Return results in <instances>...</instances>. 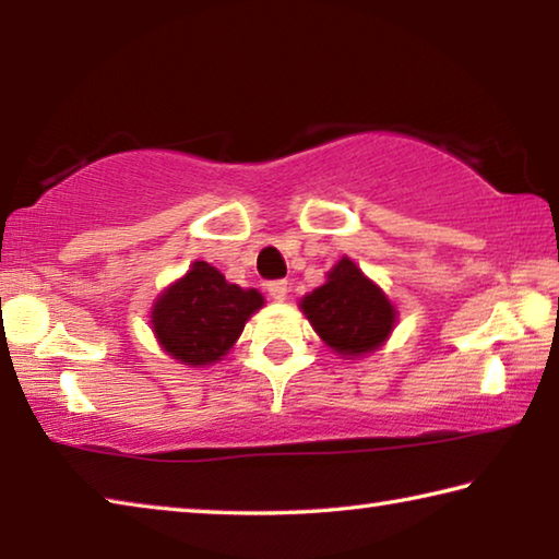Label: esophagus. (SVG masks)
Segmentation results:
<instances>
[{
    "label": "esophagus",
    "instance_id": "obj_1",
    "mask_svg": "<svg viewBox=\"0 0 559 559\" xmlns=\"http://www.w3.org/2000/svg\"><path fill=\"white\" fill-rule=\"evenodd\" d=\"M269 296L273 298V300H286V296H288V283L286 281H271L269 283Z\"/></svg>",
    "mask_w": 559,
    "mask_h": 559
}]
</instances>
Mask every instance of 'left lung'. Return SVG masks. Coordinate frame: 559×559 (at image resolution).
Returning <instances> with one entry per match:
<instances>
[{"label": "left lung", "mask_w": 559, "mask_h": 559, "mask_svg": "<svg viewBox=\"0 0 559 559\" xmlns=\"http://www.w3.org/2000/svg\"><path fill=\"white\" fill-rule=\"evenodd\" d=\"M318 337L345 359L380 349L396 325V308L353 259L343 257L325 273V283L298 302Z\"/></svg>", "instance_id": "1"}]
</instances>
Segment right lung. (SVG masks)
<instances>
[{"mask_svg":"<svg viewBox=\"0 0 559 559\" xmlns=\"http://www.w3.org/2000/svg\"><path fill=\"white\" fill-rule=\"evenodd\" d=\"M257 288H241L212 263L194 261L182 278L169 283L150 310L157 345L179 365L219 362L243 333L246 320L263 308Z\"/></svg>","mask_w":559,"mask_h":559,"instance_id":"add662e5","label":"right lung"}]
</instances>
